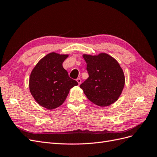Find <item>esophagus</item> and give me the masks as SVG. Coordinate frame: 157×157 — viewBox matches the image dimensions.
<instances>
[{"label": "esophagus", "mask_w": 157, "mask_h": 157, "mask_svg": "<svg viewBox=\"0 0 157 157\" xmlns=\"http://www.w3.org/2000/svg\"><path fill=\"white\" fill-rule=\"evenodd\" d=\"M77 82H78V85H80V83H81V79H80V78H77Z\"/></svg>", "instance_id": "esophagus-1"}]
</instances>
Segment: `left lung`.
Returning a JSON list of instances; mask_svg holds the SVG:
<instances>
[{"label":"left lung","mask_w":157,"mask_h":157,"mask_svg":"<svg viewBox=\"0 0 157 157\" xmlns=\"http://www.w3.org/2000/svg\"><path fill=\"white\" fill-rule=\"evenodd\" d=\"M89 77L80 85L84 94L95 105L106 107L119 98L125 84L123 70L118 61L106 53L84 54Z\"/></svg>","instance_id":"8db88e82"}]
</instances>
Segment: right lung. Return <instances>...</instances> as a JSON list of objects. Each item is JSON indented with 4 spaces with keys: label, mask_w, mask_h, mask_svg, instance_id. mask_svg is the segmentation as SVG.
Here are the masks:
<instances>
[{
    "label": "right lung",
    "mask_w": 157,
    "mask_h": 157,
    "mask_svg": "<svg viewBox=\"0 0 157 157\" xmlns=\"http://www.w3.org/2000/svg\"><path fill=\"white\" fill-rule=\"evenodd\" d=\"M69 56L51 52L36 63L31 73L30 92L38 104L49 110L62 105L70 89L78 85L63 67Z\"/></svg>",
    "instance_id": "1"
}]
</instances>
